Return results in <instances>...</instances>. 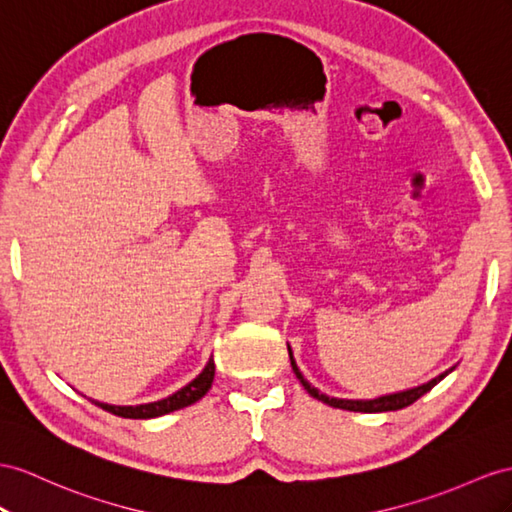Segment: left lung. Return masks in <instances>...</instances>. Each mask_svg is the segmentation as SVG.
<instances>
[{
  "mask_svg": "<svg viewBox=\"0 0 512 512\" xmlns=\"http://www.w3.org/2000/svg\"><path fill=\"white\" fill-rule=\"evenodd\" d=\"M287 350H290V346H287ZM290 361H292V370H294L296 378H298L300 383H303V387L307 389L309 396H313V398L324 402V404L333 406V409H344V411H355V413H383V411H398V409H404V406L413 404L417 398H422L426 391H430L432 387H435L439 381H443V378L454 370V368H450V370H445L443 374L435 376V378H432V381H428V383H424V385L413 387V389H406V391H398V393H389V396H381V398H374V400H344V398H329V396H326V393L318 391L316 387H311V385L305 381V376L300 374L298 365H296V361H294L292 350H290Z\"/></svg>",
  "mask_w": 512,
  "mask_h": 512,
  "instance_id": "8db88e82",
  "label": "left lung"
}]
</instances>
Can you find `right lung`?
<instances>
[{
    "label": "right lung",
    "instance_id": "1",
    "mask_svg": "<svg viewBox=\"0 0 512 512\" xmlns=\"http://www.w3.org/2000/svg\"><path fill=\"white\" fill-rule=\"evenodd\" d=\"M214 372L216 365L214 359H209L207 365L203 368V372L194 378L192 383H188L186 387H181L179 391H175L173 396H168L164 400L157 402H149V404H136V406H116V404H106V402H95L97 406H101L103 411H108L112 415L119 417H127V419H151V417H160L166 413H173L183 409V406H190L196 400H201L205 393L209 391L214 383Z\"/></svg>",
    "mask_w": 512,
    "mask_h": 512
}]
</instances>
